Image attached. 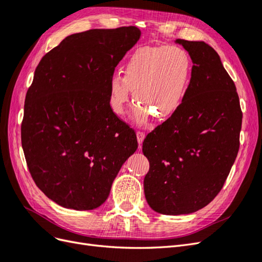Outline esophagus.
<instances>
[{
  "label": "esophagus",
  "instance_id": "obj_1",
  "mask_svg": "<svg viewBox=\"0 0 262 262\" xmlns=\"http://www.w3.org/2000/svg\"><path fill=\"white\" fill-rule=\"evenodd\" d=\"M137 138H138L139 145H140V147H141L142 142H143V140H144V138H145V133H144L143 131H140V130H138V131H137Z\"/></svg>",
  "mask_w": 262,
  "mask_h": 262
}]
</instances>
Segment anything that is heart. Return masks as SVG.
<instances>
[{
    "label": "heart",
    "instance_id": "b5f03b06",
    "mask_svg": "<svg viewBox=\"0 0 262 262\" xmlns=\"http://www.w3.org/2000/svg\"><path fill=\"white\" fill-rule=\"evenodd\" d=\"M191 71L190 55L179 46L137 49L125 62L123 76L114 75L110 80V105L114 113H124L133 91L139 122L145 121L152 114L160 119L172 116L185 99Z\"/></svg>",
    "mask_w": 262,
    "mask_h": 262
}]
</instances>
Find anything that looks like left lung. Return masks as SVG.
<instances>
[{
    "instance_id": "obj_1",
    "label": "left lung",
    "mask_w": 262,
    "mask_h": 262,
    "mask_svg": "<svg viewBox=\"0 0 262 262\" xmlns=\"http://www.w3.org/2000/svg\"><path fill=\"white\" fill-rule=\"evenodd\" d=\"M192 60L191 80L177 112L148 133L143 154L148 205L166 215L193 213L223 188L239 149L243 113L220 55L203 41L177 39Z\"/></svg>"
}]
</instances>
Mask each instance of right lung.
Returning a JSON list of instances; mask_svg holds the SVG:
<instances>
[{"instance_id": "right-lung-1", "label": "right lung", "mask_w": 262, "mask_h": 262, "mask_svg": "<svg viewBox=\"0 0 262 262\" xmlns=\"http://www.w3.org/2000/svg\"><path fill=\"white\" fill-rule=\"evenodd\" d=\"M140 36L136 26L73 34L36 68L21 146L37 187L63 208H98L138 148L136 132L110 106L109 84Z\"/></svg>"}]
</instances>
